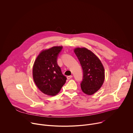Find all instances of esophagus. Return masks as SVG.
Returning <instances> with one entry per match:
<instances>
[{
	"label": "esophagus",
	"mask_w": 133,
	"mask_h": 133,
	"mask_svg": "<svg viewBox=\"0 0 133 133\" xmlns=\"http://www.w3.org/2000/svg\"><path fill=\"white\" fill-rule=\"evenodd\" d=\"M72 77V75H70V76H68L67 77V79H70V78H71Z\"/></svg>",
	"instance_id": "esophagus-1"
}]
</instances>
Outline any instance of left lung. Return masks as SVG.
Instances as JSON below:
<instances>
[{
    "label": "left lung",
    "instance_id": "1",
    "mask_svg": "<svg viewBox=\"0 0 133 133\" xmlns=\"http://www.w3.org/2000/svg\"><path fill=\"white\" fill-rule=\"evenodd\" d=\"M74 52L80 62L83 71L81 83L82 91L91 95L102 86L105 79L104 67L97 57L86 48H76Z\"/></svg>",
    "mask_w": 133,
    "mask_h": 133
}]
</instances>
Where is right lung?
I'll use <instances>...</instances> for the list:
<instances>
[{
	"mask_svg": "<svg viewBox=\"0 0 133 133\" xmlns=\"http://www.w3.org/2000/svg\"><path fill=\"white\" fill-rule=\"evenodd\" d=\"M62 49V46H55L42 51L33 66V78L36 86L48 95L57 94L67 79L57 64L58 56Z\"/></svg>",
	"mask_w": 133,
	"mask_h": 133,
	"instance_id": "add662e5",
	"label": "right lung"
}]
</instances>
